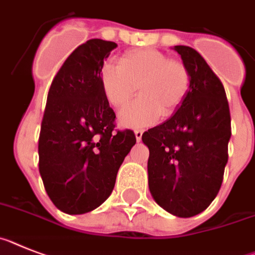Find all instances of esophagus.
Returning <instances> with one entry per match:
<instances>
[{"label": "esophagus", "mask_w": 255, "mask_h": 255, "mask_svg": "<svg viewBox=\"0 0 255 255\" xmlns=\"http://www.w3.org/2000/svg\"><path fill=\"white\" fill-rule=\"evenodd\" d=\"M142 133H143L142 129H136V130H134V136H136V140L137 141H141V138H142Z\"/></svg>", "instance_id": "1"}]
</instances>
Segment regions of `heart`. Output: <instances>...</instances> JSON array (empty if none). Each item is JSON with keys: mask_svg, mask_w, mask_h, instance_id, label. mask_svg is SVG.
<instances>
[{"mask_svg": "<svg viewBox=\"0 0 255 255\" xmlns=\"http://www.w3.org/2000/svg\"><path fill=\"white\" fill-rule=\"evenodd\" d=\"M100 79L104 96L117 109L140 87L141 96L119 113V123L128 128L149 127L161 114H173L190 88L187 66L154 48L127 51L119 57V65L104 66Z\"/></svg>", "mask_w": 255, "mask_h": 255, "instance_id": "b5f03b06", "label": "heart"}]
</instances>
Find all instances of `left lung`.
Wrapping results in <instances>:
<instances>
[{"label": "left lung", "mask_w": 255, "mask_h": 255, "mask_svg": "<svg viewBox=\"0 0 255 255\" xmlns=\"http://www.w3.org/2000/svg\"><path fill=\"white\" fill-rule=\"evenodd\" d=\"M190 72L185 100L169 119L142 134L154 200L177 217L207 209L221 189L229 160L231 117L222 82L204 57L174 46Z\"/></svg>", "instance_id": "1"}]
</instances>
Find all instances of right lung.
I'll return each instance as SVG.
<instances>
[{"instance_id": "right-lung-1", "label": "right lung", "mask_w": 255, "mask_h": 255, "mask_svg": "<svg viewBox=\"0 0 255 255\" xmlns=\"http://www.w3.org/2000/svg\"><path fill=\"white\" fill-rule=\"evenodd\" d=\"M117 43L94 38L64 61L51 83L38 140L39 173L55 207L83 214L109 198L133 130L115 129L101 69Z\"/></svg>"}]
</instances>
